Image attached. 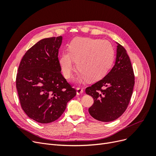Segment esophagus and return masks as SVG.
<instances>
[{"mask_svg":"<svg viewBox=\"0 0 156 156\" xmlns=\"http://www.w3.org/2000/svg\"><path fill=\"white\" fill-rule=\"evenodd\" d=\"M83 93V89L81 88H77V95H80Z\"/></svg>","mask_w":156,"mask_h":156,"instance_id":"esophagus-1","label":"esophagus"}]
</instances>
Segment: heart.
Listing matches in <instances>:
<instances>
[{
  "label": "heart",
  "instance_id": "1",
  "mask_svg": "<svg viewBox=\"0 0 156 156\" xmlns=\"http://www.w3.org/2000/svg\"><path fill=\"white\" fill-rule=\"evenodd\" d=\"M115 51L108 41L90 37H77L69 45V51L60 55L59 63L64 76L69 79L76 62L79 81L94 82L104 77L114 60Z\"/></svg>",
  "mask_w": 156,
  "mask_h": 156
}]
</instances>
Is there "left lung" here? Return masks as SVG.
Wrapping results in <instances>:
<instances>
[{"label":"left lung","instance_id":"1","mask_svg":"<svg viewBox=\"0 0 156 156\" xmlns=\"http://www.w3.org/2000/svg\"><path fill=\"white\" fill-rule=\"evenodd\" d=\"M134 84L135 76L129 56L124 47L117 44L114 66L103 79L85 90L94 101L88 108L90 115L101 122L117 119L128 106Z\"/></svg>","mask_w":156,"mask_h":156}]
</instances>
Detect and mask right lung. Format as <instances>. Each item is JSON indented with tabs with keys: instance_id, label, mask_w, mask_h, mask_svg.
I'll list each match as a JSON object with an SVG mask.
<instances>
[{
	"instance_id": "1",
	"label": "right lung",
	"mask_w": 156,
	"mask_h": 156,
	"mask_svg": "<svg viewBox=\"0 0 156 156\" xmlns=\"http://www.w3.org/2000/svg\"><path fill=\"white\" fill-rule=\"evenodd\" d=\"M62 41V36L41 40L26 52L19 66L16 88L21 106L39 123L57 120L77 93L60 72Z\"/></svg>"
}]
</instances>
